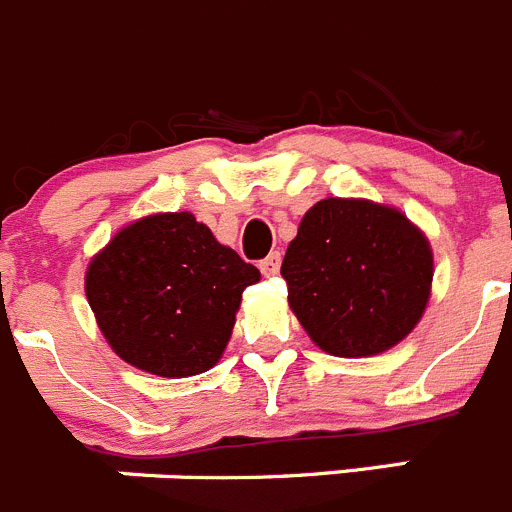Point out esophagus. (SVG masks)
I'll return each mask as SVG.
<instances>
[{"mask_svg":"<svg viewBox=\"0 0 512 512\" xmlns=\"http://www.w3.org/2000/svg\"><path fill=\"white\" fill-rule=\"evenodd\" d=\"M261 271H264L266 276H274V274H279V266H281V253L279 251H274V253H269V256H266L264 261H261Z\"/></svg>","mask_w":512,"mask_h":512,"instance_id":"esophagus-1","label":"esophagus"}]
</instances>
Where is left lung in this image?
Returning a JSON list of instances; mask_svg holds the SVG:
<instances>
[{
	"label": "left lung",
	"mask_w": 512,
	"mask_h": 512,
	"mask_svg": "<svg viewBox=\"0 0 512 512\" xmlns=\"http://www.w3.org/2000/svg\"><path fill=\"white\" fill-rule=\"evenodd\" d=\"M289 307L309 340L337 358L386 353L431 297L434 253L406 213L365 198H325L281 261Z\"/></svg>",
	"instance_id": "obj_1"
}]
</instances>
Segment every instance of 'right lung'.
I'll return each instance as SVG.
<instances>
[{
    "label": "right lung",
    "mask_w": 512,
    "mask_h": 512,
    "mask_svg": "<svg viewBox=\"0 0 512 512\" xmlns=\"http://www.w3.org/2000/svg\"><path fill=\"white\" fill-rule=\"evenodd\" d=\"M259 279L192 213H154L124 225L93 256L86 299L124 363L187 378L218 363L243 289Z\"/></svg>",
    "instance_id": "right-lung-1"
}]
</instances>
